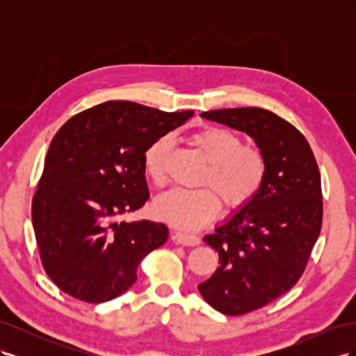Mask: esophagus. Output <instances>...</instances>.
<instances>
[{"mask_svg": "<svg viewBox=\"0 0 356 356\" xmlns=\"http://www.w3.org/2000/svg\"><path fill=\"white\" fill-rule=\"evenodd\" d=\"M175 239L179 245H184V246H196L200 243L199 236L191 234V233H184V232H177Z\"/></svg>", "mask_w": 356, "mask_h": 356, "instance_id": "obj_1", "label": "esophagus"}]
</instances>
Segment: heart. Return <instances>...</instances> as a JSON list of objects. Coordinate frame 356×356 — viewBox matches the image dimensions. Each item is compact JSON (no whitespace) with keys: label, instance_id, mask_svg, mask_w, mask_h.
<instances>
[{"label":"heart","instance_id":"1","mask_svg":"<svg viewBox=\"0 0 356 356\" xmlns=\"http://www.w3.org/2000/svg\"><path fill=\"white\" fill-rule=\"evenodd\" d=\"M191 143L209 161L202 184L217 191L229 207H242L257 195L266 177V159L260 148L243 145L238 134L215 126L193 134ZM170 148V136H160L143 156L145 175L156 186L166 182ZM213 191L172 188L157 197L154 213L178 229L197 230L220 212L221 200Z\"/></svg>","mask_w":356,"mask_h":356}]
</instances>
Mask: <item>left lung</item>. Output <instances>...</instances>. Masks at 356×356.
Listing matches in <instances>:
<instances>
[{"label": "left lung", "instance_id": "1", "mask_svg": "<svg viewBox=\"0 0 356 356\" xmlns=\"http://www.w3.org/2000/svg\"><path fill=\"white\" fill-rule=\"evenodd\" d=\"M200 117L250 135L266 159L257 195L203 238L220 266L199 293L238 316L272 303L303 275L322 225L321 174L303 134L272 111L246 106Z\"/></svg>", "mask_w": 356, "mask_h": 356}]
</instances>
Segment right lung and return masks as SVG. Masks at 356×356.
Listing matches in <instances>:
<instances>
[{"label":"right lung","instance_id":"right-lung-1","mask_svg":"<svg viewBox=\"0 0 356 356\" xmlns=\"http://www.w3.org/2000/svg\"><path fill=\"white\" fill-rule=\"evenodd\" d=\"M191 117L108 101L71 117L53 136L32 225L42 267L63 293L88 303L122 296L135 284L138 264L168 241L165 224L118 218L149 197L148 145Z\"/></svg>","mask_w":356,"mask_h":356}]
</instances>
